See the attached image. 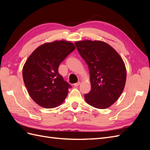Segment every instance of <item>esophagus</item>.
I'll return each mask as SVG.
<instances>
[{"mask_svg": "<svg viewBox=\"0 0 150 150\" xmlns=\"http://www.w3.org/2000/svg\"><path fill=\"white\" fill-rule=\"evenodd\" d=\"M79 84H80V82H78V83L74 84V86H75V87H77V86H78Z\"/></svg>", "mask_w": 150, "mask_h": 150, "instance_id": "esophagus-1", "label": "esophagus"}]
</instances>
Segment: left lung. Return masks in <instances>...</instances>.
<instances>
[{
  "instance_id": "obj_1",
  "label": "left lung",
  "mask_w": 150,
  "mask_h": 150,
  "mask_svg": "<svg viewBox=\"0 0 150 150\" xmlns=\"http://www.w3.org/2000/svg\"><path fill=\"white\" fill-rule=\"evenodd\" d=\"M80 56L88 64L91 89L86 101L98 109L115 103L124 89L126 71L122 58L107 43L86 40L75 42Z\"/></svg>"
}]
</instances>
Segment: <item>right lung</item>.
Returning a JSON list of instances; mask_svg holds the SVG:
<instances>
[{
	"label": "right lung",
	"mask_w": 150,
	"mask_h": 150,
	"mask_svg": "<svg viewBox=\"0 0 150 150\" xmlns=\"http://www.w3.org/2000/svg\"><path fill=\"white\" fill-rule=\"evenodd\" d=\"M76 49L65 40L44 44L26 61L22 70L25 87L31 98L39 106L53 108L63 103L71 86L59 74L61 62Z\"/></svg>",
	"instance_id": "1"
}]
</instances>
